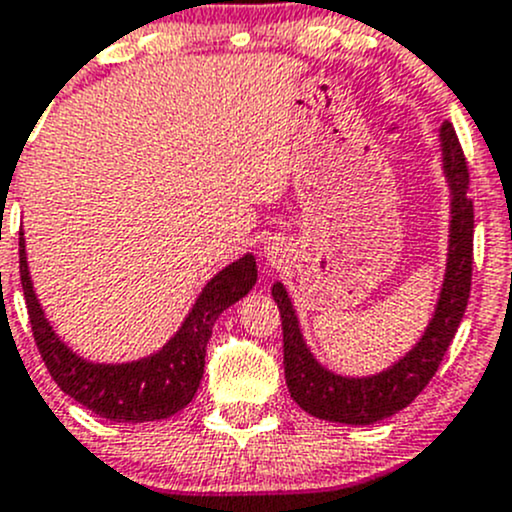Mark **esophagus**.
<instances>
[{"label": "esophagus", "instance_id": "obj_1", "mask_svg": "<svg viewBox=\"0 0 512 512\" xmlns=\"http://www.w3.org/2000/svg\"><path fill=\"white\" fill-rule=\"evenodd\" d=\"M265 255H267V257H272V260H274V257L279 255V247H274V245H265Z\"/></svg>", "mask_w": 512, "mask_h": 512}]
</instances>
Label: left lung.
<instances>
[{"label": "left lung", "instance_id": "left-lung-1", "mask_svg": "<svg viewBox=\"0 0 512 512\" xmlns=\"http://www.w3.org/2000/svg\"><path fill=\"white\" fill-rule=\"evenodd\" d=\"M444 174L451 193L449 257L441 294L424 336L395 365L368 378H343L326 370L306 348L294 314L292 299L282 282L272 287V297L282 314L284 375L294 402L311 417L341 424H373L405 410L437 373L449 351L471 294L473 267V201L469 198V166L451 122L439 129Z\"/></svg>", "mask_w": 512, "mask_h": 512}]
</instances>
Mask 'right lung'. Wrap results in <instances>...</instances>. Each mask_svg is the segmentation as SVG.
Masks as SVG:
<instances>
[{
    "mask_svg": "<svg viewBox=\"0 0 512 512\" xmlns=\"http://www.w3.org/2000/svg\"><path fill=\"white\" fill-rule=\"evenodd\" d=\"M19 272L34 341L51 378L98 417L125 424L157 422L184 410L201 385L215 319L257 282L255 257H240L203 287L186 321L161 351L132 363L107 365L75 355L48 324L31 284L24 233H19Z\"/></svg>",
    "mask_w": 512,
    "mask_h": 512,
    "instance_id": "1",
    "label": "right lung"
}]
</instances>
